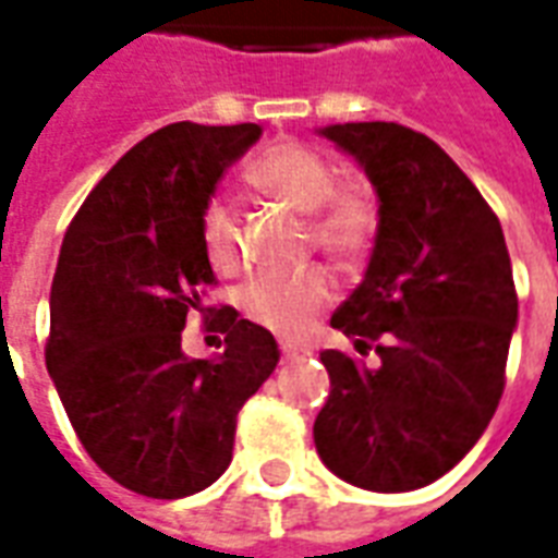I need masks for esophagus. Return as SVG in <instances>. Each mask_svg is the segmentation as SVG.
<instances>
[{
  "label": "esophagus",
  "mask_w": 558,
  "mask_h": 558,
  "mask_svg": "<svg viewBox=\"0 0 558 558\" xmlns=\"http://www.w3.org/2000/svg\"><path fill=\"white\" fill-rule=\"evenodd\" d=\"M280 350H283V359H287V362H295V359H304V355H307V350H299V347H290V343H283Z\"/></svg>",
  "instance_id": "obj_1"
}]
</instances>
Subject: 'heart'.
I'll return each instance as SVG.
<instances>
[{"mask_svg":"<svg viewBox=\"0 0 558 558\" xmlns=\"http://www.w3.org/2000/svg\"><path fill=\"white\" fill-rule=\"evenodd\" d=\"M244 184L304 215L307 242L338 268H359L374 251L379 235V199L374 187L359 175L335 179V163L323 148L302 140H278L251 158L244 167ZM199 244L211 271L227 278L242 268L239 230L227 203L211 199L203 208ZM331 299L335 280L323 268L263 275L239 290L242 314L280 338H302Z\"/></svg>","mask_w":558,"mask_h":558,"instance_id":"b5f03b06","label":"heart"}]
</instances>
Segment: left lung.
Wrapping results in <instances>:
<instances>
[{
	"label": "left lung",
	"instance_id": "1",
	"mask_svg": "<svg viewBox=\"0 0 558 558\" xmlns=\"http://www.w3.org/2000/svg\"><path fill=\"white\" fill-rule=\"evenodd\" d=\"M350 151L379 196L374 254L331 326L375 359L326 350L331 395L316 451L338 478L418 490L487 430L505 388L517 290L487 199L430 137L398 122L319 131Z\"/></svg>",
	"mask_w": 558,
	"mask_h": 558
}]
</instances>
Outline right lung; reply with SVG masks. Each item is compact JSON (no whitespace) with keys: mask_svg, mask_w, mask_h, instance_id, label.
Here are the masks:
<instances>
[{"mask_svg":"<svg viewBox=\"0 0 558 558\" xmlns=\"http://www.w3.org/2000/svg\"><path fill=\"white\" fill-rule=\"evenodd\" d=\"M263 134L175 122L140 140L71 220L50 290L47 371L71 427L128 490L182 499L232 460L235 415L278 367L271 331L206 307L215 271L199 218L223 170ZM225 335V355L187 360L186 316Z\"/></svg>","mask_w":558,"mask_h":558,"instance_id":"obj_1","label":"right lung"}]
</instances>
